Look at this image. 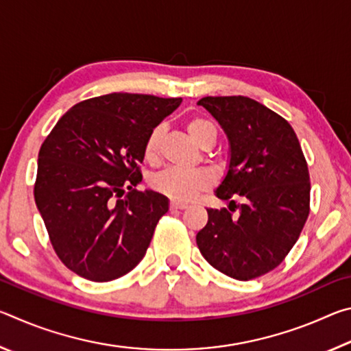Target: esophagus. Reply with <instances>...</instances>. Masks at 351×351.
I'll return each instance as SVG.
<instances>
[{
    "instance_id": "obj_1",
    "label": "esophagus",
    "mask_w": 351,
    "mask_h": 351,
    "mask_svg": "<svg viewBox=\"0 0 351 351\" xmlns=\"http://www.w3.org/2000/svg\"><path fill=\"white\" fill-rule=\"evenodd\" d=\"M187 204H184V203H178V201H171L170 203V210H184V209H187Z\"/></svg>"
}]
</instances>
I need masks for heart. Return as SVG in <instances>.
<instances>
[{
  "label": "heart",
  "mask_w": 351,
  "mask_h": 351,
  "mask_svg": "<svg viewBox=\"0 0 351 351\" xmlns=\"http://www.w3.org/2000/svg\"><path fill=\"white\" fill-rule=\"evenodd\" d=\"M187 133L190 134L198 145L203 147L209 139L217 141V127L213 125L209 119L195 116L189 119L186 123ZM165 132V127L156 125L150 130L147 139L144 142V158L147 162L156 164L159 159V152H161V142ZM215 176L210 170L197 169V170H176L169 169L161 173L154 175L150 180V186L158 193L164 195L178 203H189L198 197L201 192L209 190Z\"/></svg>",
  "instance_id": "heart-1"
}]
</instances>
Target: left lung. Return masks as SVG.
Listing matches in <instances>:
<instances>
[{
	"label": "left lung",
	"mask_w": 351,
	"mask_h": 351,
	"mask_svg": "<svg viewBox=\"0 0 351 351\" xmlns=\"http://www.w3.org/2000/svg\"><path fill=\"white\" fill-rule=\"evenodd\" d=\"M228 134L230 162L217 189L229 209H207L197 245L213 268L237 280L276 269L295 245L310 215V173L287 119L245 96L203 97ZM240 194L245 204L232 200ZM235 208L241 210L233 217Z\"/></svg>",
	"instance_id": "obj_1"
}]
</instances>
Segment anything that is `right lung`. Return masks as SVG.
<instances>
[{
    "label": "right lung",
    "mask_w": 351,
    "mask_h": 351,
    "mask_svg": "<svg viewBox=\"0 0 351 351\" xmlns=\"http://www.w3.org/2000/svg\"><path fill=\"white\" fill-rule=\"evenodd\" d=\"M181 97L111 93L58 119L38 152L35 204L68 269L91 282L125 276L144 258L169 199L141 190L144 142Z\"/></svg>",
    "instance_id": "add662e5"
}]
</instances>
